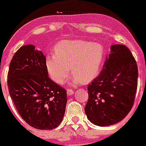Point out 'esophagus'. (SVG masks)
Returning <instances> with one entry per match:
<instances>
[{"label":"esophagus","instance_id":"1","mask_svg":"<svg viewBox=\"0 0 146 146\" xmlns=\"http://www.w3.org/2000/svg\"><path fill=\"white\" fill-rule=\"evenodd\" d=\"M73 93H74V90H73L70 89V88L67 89V95H68V96H70V95H73Z\"/></svg>","mask_w":146,"mask_h":146}]
</instances>
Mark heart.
<instances>
[{
	"label": "heart",
	"instance_id": "obj_1",
	"mask_svg": "<svg viewBox=\"0 0 146 146\" xmlns=\"http://www.w3.org/2000/svg\"><path fill=\"white\" fill-rule=\"evenodd\" d=\"M54 55L46 60L48 74L53 80L62 84L70 74L73 83H88L98 75L104 58L101 44L83 39L64 40L54 48Z\"/></svg>",
	"mask_w": 146,
	"mask_h": 146
}]
</instances>
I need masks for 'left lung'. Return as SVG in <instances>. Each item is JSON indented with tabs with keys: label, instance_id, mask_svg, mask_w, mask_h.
Masks as SVG:
<instances>
[{
	"label": "left lung",
	"instance_id": "8db88e82",
	"mask_svg": "<svg viewBox=\"0 0 146 146\" xmlns=\"http://www.w3.org/2000/svg\"><path fill=\"white\" fill-rule=\"evenodd\" d=\"M138 75L130 50L125 45L111 46L100 74L88 86L85 112L90 121L106 126L124 118L134 103Z\"/></svg>",
	"mask_w": 146,
	"mask_h": 146
}]
</instances>
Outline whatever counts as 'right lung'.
<instances>
[{"label": "right lung", "mask_w": 146, "mask_h": 146, "mask_svg": "<svg viewBox=\"0 0 146 146\" xmlns=\"http://www.w3.org/2000/svg\"><path fill=\"white\" fill-rule=\"evenodd\" d=\"M8 86L16 110L29 126L50 130L62 121L66 90L48 78L46 57L35 46H23L13 56Z\"/></svg>", "instance_id": "right-lung-1"}]
</instances>
